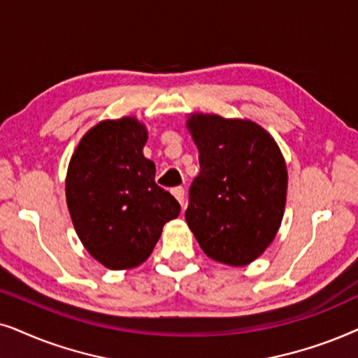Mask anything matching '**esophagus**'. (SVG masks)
<instances>
[{
	"label": "esophagus",
	"mask_w": 358,
	"mask_h": 358,
	"mask_svg": "<svg viewBox=\"0 0 358 358\" xmlns=\"http://www.w3.org/2000/svg\"><path fill=\"white\" fill-rule=\"evenodd\" d=\"M171 193H173V196L178 199V203L182 204V206H185V189L182 187H176L171 189Z\"/></svg>",
	"instance_id": "obj_1"
}]
</instances>
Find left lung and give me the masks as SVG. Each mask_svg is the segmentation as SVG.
Instances as JSON below:
<instances>
[{
  "label": "left lung",
  "instance_id": "1",
  "mask_svg": "<svg viewBox=\"0 0 358 358\" xmlns=\"http://www.w3.org/2000/svg\"><path fill=\"white\" fill-rule=\"evenodd\" d=\"M199 175L185 213L199 247L213 260L247 265L265 252L282 224L287 164L273 137L249 119L189 114Z\"/></svg>",
  "mask_w": 358,
  "mask_h": 358
}]
</instances>
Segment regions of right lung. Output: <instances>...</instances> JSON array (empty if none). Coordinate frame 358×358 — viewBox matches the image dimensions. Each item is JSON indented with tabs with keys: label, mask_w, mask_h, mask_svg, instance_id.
Listing matches in <instances>:
<instances>
[{
	"label": "right lung",
	"mask_w": 358,
	"mask_h": 358,
	"mask_svg": "<svg viewBox=\"0 0 358 358\" xmlns=\"http://www.w3.org/2000/svg\"><path fill=\"white\" fill-rule=\"evenodd\" d=\"M147 129L136 117L106 119L76 145L65 180L66 206L90 255L106 268L127 270L149 259L180 204L155 183L144 157Z\"/></svg>",
	"instance_id": "add662e5"
}]
</instances>
